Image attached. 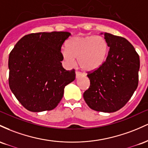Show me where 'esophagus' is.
Instances as JSON below:
<instances>
[{
	"label": "esophagus",
	"mask_w": 148,
	"mask_h": 148,
	"mask_svg": "<svg viewBox=\"0 0 148 148\" xmlns=\"http://www.w3.org/2000/svg\"><path fill=\"white\" fill-rule=\"evenodd\" d=\"M81 76H82V74L81 73H79V72H78V71H76L75 72V77H76V78H79V77H80Z\"/></svg>",
	"instance_id": "34e87169"
}]
</instances>
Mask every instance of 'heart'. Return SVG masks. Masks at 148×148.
I'll return each instance as SVG.
<instances>
[{"instance_id":"b5f03b06","label":"heart","mask_w":148,"mask_h":148,"mask_svg":"<svg viewBox=\"0 0 148 148\" xmlns=\"http://www.w3.org/2000/svg\"><path fill=\"white\" fill-rule=\"evenodd\" d=\"M62 56L66 64L73 66L77 58V64L86 72L94 71L103 64L108 54L109 47L101 36H74L66 42Z\"/></svg>"}]
</instances>
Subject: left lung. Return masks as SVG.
<instances>
[{
    "label": "left lung",
    "instance_id": "obj_1",
    "mask_svg": "<svg viewBox=\"0 0 148 148\" xmlns=\"http://www.w3.org/2000/svg\"><path fill=\"white\" fill-rule=\"evenodd\" d=\"M104 38L110 47L107 58L100 68L87 74L90 87L83 97L92 110L113 112L124 107L136 89L140 59L124 38L105 33Z\"/></svg>",
    "mask_w": 148,
    "mask_h": 148
}]
</instances>
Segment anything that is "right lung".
<instances>
[{
    "label": "right lung",
    "instance_id": "right-lung-1",
    "mask_svg": "<svg viewBox=\"0 0 148 148\" xmlns=\"http://www.w3.org/2000/svg\"><path fill=\"white\" fill-rule=\"evenodd\" d=\"M71 35L65 31L26 35L10 53V88L28 110L55 108L64 88L75 79V70L66 71L61 62V46Z\"/></svg>",
    "mask_w": 148,
    "mask_h": 148
}]
</instances>
